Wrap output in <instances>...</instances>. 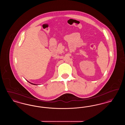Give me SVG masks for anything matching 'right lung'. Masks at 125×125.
<instances>
[{
    "label": "right lung",
    "mask_w": 125,
    "mask_h": 125,
    "mask_svg": "<svg viewBox=\"0 0 125 125\" xmlns=\"http://www.w3.org/2000/svg\"><path fill=\"white\" fill-rule=\"evenodd\" d=\"M29 83H31V84H33V85H36V84H33V83H30V82H29Z\"/></svg>",
    "instance_id": "obj_1"
}]
</instances>
